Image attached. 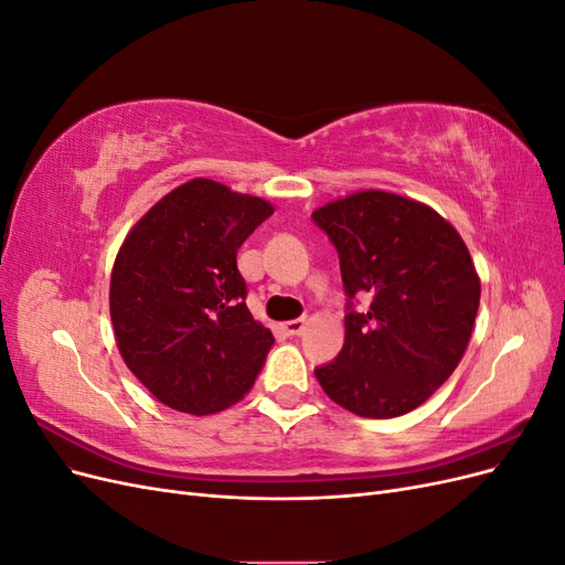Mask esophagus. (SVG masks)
<instances>
[{
	"mask_svg": "<svg viewBox=\"0 0 565 565\" xmlns=\"http://www.w3.org/2000/svg\"><path fill=\"white\" fill-rule=\"evenodd\" d=\"M282 330L289 337H297V334H301L306 330V320H301V318L299 320H289V322L282 324Z\"/></svg>",
	"mask_w": 565,
	"mask_h": 565,
	"instance_id": "obj_1",
	"label": "esophagus"
}]
</instances>
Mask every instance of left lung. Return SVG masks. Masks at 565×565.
Masks as SVG:
<instances>
[{
  "mask_svg": "<svg viewBox=\"0 0 565 565\" xmlns=\"http://www.w3.org/2000/svg\"><path fill=\"white\" fill-rule=\"evenodd\" d=\"M311 216L337 247L349 299H372L365 313L349 301L344 349L316 377L358 417H401L450 377L469 347L481 301L471 254L429 204L374 188Z\"/></svg>",
  "mask_w": 565,
  "mask_h": 565,
  "instance_id": "left-lung-1",
  "label": "left lung"
}]
</instances>
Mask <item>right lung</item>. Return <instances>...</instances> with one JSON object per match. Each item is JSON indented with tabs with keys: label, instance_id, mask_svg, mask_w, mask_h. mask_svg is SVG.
<instances>
[{
	"label": "right lung",
	"instance_id": "1",
	"mask_svg": "<svg viewBox=\"0 0 565 565\" xmlns=\"http://www.w3.org/2000/svg\"><path fill=\"white\" fill-rule=\"evenodd\" d=\"M270 214L268 200L198 177L152 204L119 247L117 349L167 407L214 415L254 386L273 334L247 309L237 249Z\"/></svg>",
	"mask_w": 565,
	"mask_h": 565
}]
</instances>
